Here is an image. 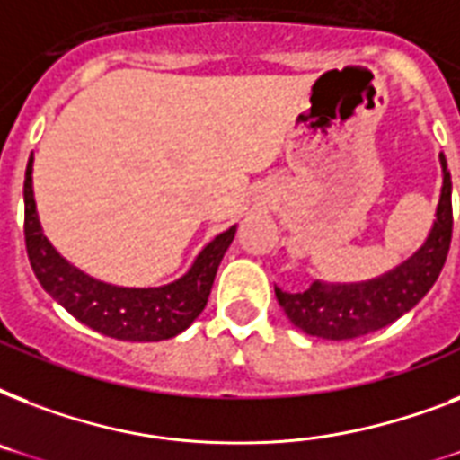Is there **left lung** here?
<instances>
[{"label":"left lung","mask_w":460,"mask_h":460,"mask_svg":"<svg viewBox=\"0 0 460 460\" xmlns=\"http://www.w3.org/2000/svg\"><path fill=\"white\" fill-rule=\"evenodd\" d=\"M442 157L444 186L437 205L435 226L413 258L392 272L363 284H322L314 281L303 294L274 288L277 301L296 327L305 334L343 341L377 332L422 301L442 272L449 255L454 215H451V173Z\"/></svg>","instance_id":"1"}]
</instances>
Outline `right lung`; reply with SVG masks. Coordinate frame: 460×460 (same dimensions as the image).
<instances>
[{
  "label": "right lung",
  "mask_w": 460,
  "mask_h": 460,
  "mask_svg": "<svg viewBox=\"0 0 460 460\" xmlns=\"http://www.w3.org/2000/svg\"><path fill=\"white\" fill-rule=\"evenodd\" d=\"M25 251L38 281L75 320L119 341H162L190 327L205 310L224 252L236 236V226L209 241L193 267L179 281L159 288H124L97 281L54 251L40 229L32 198V155L25 166Z\"/></svg>",
  "instance_id": "obj_1"
}]
</instances>
